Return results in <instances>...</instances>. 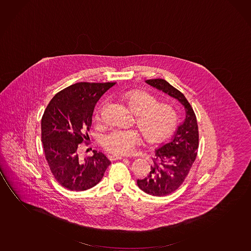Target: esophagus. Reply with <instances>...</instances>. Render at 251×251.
I'll use <instances>...</instances> for the list:
<instances>
[{"label":"esophagus","instance_id":"1","mask_svg":"<svg viewBox=\"0 0 251 251\" xmlns=\"http://www.w3.org/2000/svg\"><path fill=\"white\" fill-rule=\"evenodd\" d=\"M123 158H124L123 156L116 155V154H109V155H108V159H109L110 161H116V160H121V159Z\"/></svg>","mask_w":251,"mask_h":251}]
</instances>
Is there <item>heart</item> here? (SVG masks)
Wrapping results in <instances>:
<instances>
[{
  "label": "heart",
  "mask_w": 251,
  "mask_h": 251,
  "mask_svg": "<svg viewBox=\"0 0 251 251\" xmlns=\"http://www.w3.org/2000/svg\"><path fill=\"white\" fill-rule=\"evenodd\" d=\"M120 99L127 109L135 116V125L143 137L151 145H157L169 139L177 127L178 116L175 108L162 102L149 93L131 90L124 93ZM101 108L95 112V118L99 121ZM142 140L136 129H116L103 135L100 143L106 151L116 155L129 154Z\"/></svg>",
  "instance_id": "1"
}]
</instances>
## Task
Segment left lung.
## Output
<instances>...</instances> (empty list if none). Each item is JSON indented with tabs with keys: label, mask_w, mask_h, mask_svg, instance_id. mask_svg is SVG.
Returning a JSON list of instances; mask_svg holds the SVG:
<instances>
[{
	"label": "left lung",
	"mask_w": 251,
	"mask_h": 251,
	"mask_svg": "<svg viewBox=\"0 0 251 251\" xmlns=\"http://www.w3.org/2000/svg\"><path fill=\"white\" fill-rule=\"evenodd\" d=\"M147 83L179 100L185 108L184 122L179 125L173 138L155 150L150 173L137 180L145 193L164 197L173 193L182 184L197 157L199 133L197 116L184 95L163 79L147 80Z\"/></svg>",
	"instance_id": "obj_1"
}]
</instances>
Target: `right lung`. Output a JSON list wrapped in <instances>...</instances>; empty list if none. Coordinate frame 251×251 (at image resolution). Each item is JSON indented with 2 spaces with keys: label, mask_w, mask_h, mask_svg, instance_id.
<instances>
[{
  "label": "right lung",
  "mask_w": 251,
  "mask_h": 251,
  "mask_svg": "<svg viewBox=\"0 0 251 251\" xmlns=\"http://www.w3.org/2000/svg\"><path fill=\"white\" fill-rule=\"evenodd\" d=\"M116 82H77L54 96L42 118V141L54 179L69 190L83 191L97 185L111 163L104 154L80 158L81 143L89 139L97 101ZM89 145V143H86Z\"/></svg>",
  "instance_id": "right-lung-1"
}]
</instances>
